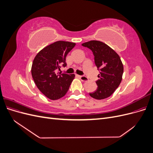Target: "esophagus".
<instances>
[{
  "instance_id": "esophagus-1",
  "label": "esophagus",
  "mask_w": 153,
  "mask_h": 153,
  "mask_svg": "<svg viewBox=\"0 0 153 153\" xmlns=\"http://www.w3.org/2000/svg\"><path fill=\"white\" fill-rule=\"evenodd\" d=\"M79 77H80V80H81L82 81L86 82V81L88 80V78H87L86 76H79Z\"/></svg>"
}]
</instances>
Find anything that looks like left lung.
I'll return each instance as SVG.
<instances>
[{
	"label": "left lung",
	"instance_id": "left-lung-1",
	"mask_svg": "<svg viewBox=\"0 0 153 153\" xmlns=\"http://www.w3.org/2000/svg\"><path fill=\"white\" fill-rule=\"evenodd\" d=\"M82 45L93 53L94 63L100 71L99 78L96 82L98 88L89 95L96 100L108 98L122 80L124 68L121 58L113 49L99 41H90Z\"/></svg>",
	"mask_w": 153,
	"mask_h": 153
}]
</instances>
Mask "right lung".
Wrapping results in <instances>:
<instances>
[{
    "label": "right lung",
    "mask_w": 153,
    "mask_h": 153,
    "mask_svg": "<svg viewBox=\"0 0 153 153\" xmlns=\"http://www.w3.org/2000/svg\"><path fill=\"white\" fill-rule=\"evenodd\" d=\"M75 43L59 41L45 47L36 55L31 73L36 86L50 100L64 96L68 91L74 74L57 73L61 66L66 67V57Z\"/></svg>",
    "instance_id": "obj_1"
}]
</instances>
